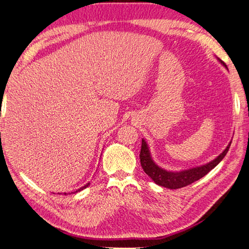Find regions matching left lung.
<instances>
[{"instance_id":"8db88e82","label":"left lung","mask_w":249,"mask_h":249,"mask_svg":"<svg viewBox=\"0 0 249 249\" xmlns=\"http://www.w3.org/2000/svg\"><path fill=\"white\" fill-rule=\"evenodd\" d=\"M220 61L223 66H226V63L218 59ZM228 69V68H227ZM231 142L228 144V147L223 150L221 154H219L218 157L211 160V162L201 165V166L180 170V172H170V170H166L162 167L158 166L157 164L154 163V160L151 158V153L147 142L145 140L142 139V143H141V150H140V163L141 166H142L144 173L148 175V176L153 180V181L159 184L160 187H165L168 189H180L189 184L193 183L196 180L201 179L202 177L205 176L213 168H215L217 165L221 162L222 159L226 157L228 153L229 148H230Z\"/></svg>"}]
</instances>
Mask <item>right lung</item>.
<instances>
[{"instance_id": "right-lung-1", "label": "right lung", "mask_w": 249, "mask_h": 249, "mask_svg": "<svg viewBox=\"0 0 249 249\" xmlns=\"http://www.w3.org/2000/svg\"><path fill=\"white\" fill-rule=\"evenodd\" d=\"M89 183H86L84 187H82V188H80L79 190H76V192H80V191H82V190H84L85 188H87V187H89ZM65 194H66V193H65Z\"/></svg>"}]
</instances>
